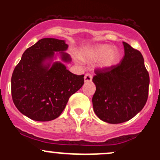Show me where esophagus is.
<instances>
[{"label": "esophagus", "instance_id": "1", "mask_svg": "<svg viewBox=\"0 0 160 160\" xmlns=\"http://www.w3.org/2000/svg\"><path fill=\"white\" fill-rule=\"evenodd\" d=\"M92 79V75L89 74H86L85 76H84V81L86 82H91Z\"/></svg>", "mask_w": 160, "mask_h": 160}]
</instances>
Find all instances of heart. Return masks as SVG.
<instances>
[{"mask_svg": "<svg viewBox=\"0 0 160 160\" xmlns=\"http://www.w3.org/2000/svg\"><path fill=\"white\" fill-rule=\"evenodd\" d=\"M80 57L88 62H96L97 68L107 70L117 65L120 59V52L117 47L101 43L82 49Z\"/></svg>", "mask_w": 160, "mask_h": 160, "instance_id": "obj_1", "label": "heart"}]
</instances>
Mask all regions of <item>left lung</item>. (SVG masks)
Instances as JSON below:
<instances>
[{
  "label": "left lung",
  "instance_id": "8db88e82",
  "mask_svg": "<svg viewBox=\"0 0 160 160\" xmlns=\"http://www.w3.org/2000/svg\"><path fill=\"white\" fill-rule=\"evenodd\" d=\"M125 55L120 64L95 71L96 90L93 110L100 120L111 124L131 120L146 104L150 78L141 53L122 42Z\"/></svg>",
  "mask_w": 160,
  "mask_h": 160
}]
</instances>
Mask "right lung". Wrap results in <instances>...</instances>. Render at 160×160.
I'll return each instance as SVG.
<instances>
[{
  "label": "right lung",
  "instance_id": "1",
  "mask_svg": "<svg viewBox=\"0 0 160 160\" xmlns=\"http://www.w3.org/2000/svg\"><path fill=\"white\" fill-rule=\"evenodd\" d=\"M68 48L65 40L43 38L24 52L11 78L12 101L23 115L40 122L54 120L83 85L84 75L65 65L71 62Z\"/></svg>",
  "mask_w": 160,
  "mask_h": 160
}]
</instances>
